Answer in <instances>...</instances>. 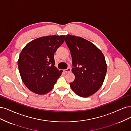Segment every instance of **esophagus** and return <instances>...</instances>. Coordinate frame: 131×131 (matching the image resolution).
<instances>
[{"instance_id": "obj_1", "label": "esophagus", "mask_w": 131, "mask_h": 131, "mask_svg": "<svg viewBox=\"0 0 131 131\" xmlns=\"http://www.w3.org/2000/svg\"><path fill=\"white\" fill-rule=\"evenodd\" d=\"M71 71V70L70 68H67L66 70H64V71L66 73H69V72H70Z\"/></svg>"}]
</instances>
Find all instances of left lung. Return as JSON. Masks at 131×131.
<instances>
[{"label": "left lung", "instance_id": "obj_1", "mask_svg": "<svg viewBox=\"0 0 131 131\" xmlns=\"http://www.w3.org/2000/svg\"><path fill=\"white\" fill-rule=\"evenodd\" d=\"M65 41L70 50L72 71L75 76L70 86L77 95L88 97L102 85L107 70L104 56L95 45L82 37L67 35Z\"/></svg>", "mask_w": 131, "mask_h": 131}]
</instances>
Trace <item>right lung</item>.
Segmentation results:
<instances>
[{
  "mask_svg": "<svg viewBox=\"0 0 131 131\" xmlns=\"http://www.w3.org/2000/svg\"><path fill=\"white\" fill-rule=\"evenodd\" d=\"M65 36L52 35L37 38L23 48L18 66L22 81L29 90L44 95L53 88L62 72L54 66V53L64 42Z\"/></svg>",
  "mask_w": 131,
  "mask_h": 131,
  "instance_id": "1",
  "label": "right lung"
}]
</instances>
